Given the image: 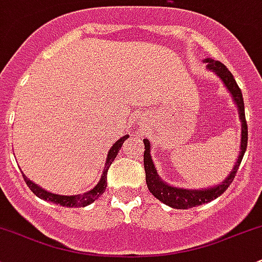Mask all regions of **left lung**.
<instances>
[{"label":"left lung","mask_w":262,"mask_h":262,"mask_svg":"<svg viewBox=\"0 0 262 262\" xmlns=\"http://www.w3.org/2000/svg\"><path fill=\"white\" fill-rule=\"evenodd\" d=\"M206 62H208L207 69L212 73L216 74L221 81L224 82L226 89L228 90L232 100L235 101L236 106L238 110V117H240L241 122V144H240V153H238V158L236 159V163L233 166L232 170L230 174L225 178L221 183L216 184V186L207 187V188H200V189H192V188H181V187H174L168 184L159 177L157 173V168L154 166L152 161V156H150V143L147 138L143 139L144 142V169H145V181H147L148 189L150 193L153 194L157 200L163 202L164 205L169 206L172 208H177V210H187V208L196 207V206L205 205V203L211 202V201L216 200L217 197L221 196L222 193L228 188L231 183H232L233 178H235L236 172H237L240 163L244 158V154L246 152L247 148V123L246 118H245V105H244V98H242L241 89L238 88L237 82L233 79L232 74L228 71L224 64L220 61L212 59H206Z\"/></svg>","instance_id":"left-lung-1"}]
</instances>
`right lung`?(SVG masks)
Returning a JSON list of instances; mask_svg holds the SVG:
<instances>
[{"instance_id": "obj_1", "label": "right lung", "mask_w": 262, "mask_h": 262, "mask_svg": "<svg viewBox=\"0 0 262 262\" xmlns=\"http://www.w3.org/2000/svg\"><path fill=\"white\" fill-rule=\"evenodd\" d=\"M129 136H124L120 139H118L114 144L112 145V148L109 149L108 156H106V162H105V167L103 169V174H101L100 181L98 182V184L90 191L85 192L82 194H74V196H64V194H56L52 193V192L45 191L42 187L37 186L36 183H34L32 181H30L29 178L25 176V173H22L24 176V180L26 182V184L29 186V188L34 192L35 194L41 200L45 201H50L52 203H56V205L64 206V207H85V206L90 205V203L94 202L95 200H98L101 194L105 192L106 188V174H108V169L112 164V162L114 161L115 157L118 156L119 153L120 148H122V144L124 143V140L128 138Z\"/></svg>"}]
</instances>
